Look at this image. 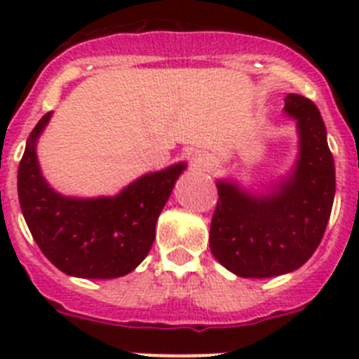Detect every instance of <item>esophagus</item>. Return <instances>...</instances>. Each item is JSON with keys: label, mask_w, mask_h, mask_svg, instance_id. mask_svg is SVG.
I'll use <instances>...</instances> for the list:
<instances>
[{"label": "esophagus", "mask_w": 359, "mask_h": 359, "mask_svg": "<svg viewBox=\"0 0 359 359\" xmlns=\"http://www.w3.org/2000/svg\"><path fill=\"white\" fill-rule=\"evenodd\" d=\"M190 165L194 167V169H208L212 165V158L205 152H194L192 156H190Z\"/></svg>", "instance_id": "obj_1"}]
</instances>
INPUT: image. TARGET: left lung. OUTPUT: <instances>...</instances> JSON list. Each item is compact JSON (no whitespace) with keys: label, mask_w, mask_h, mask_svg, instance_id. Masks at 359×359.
<instances>
[{"label":"left lung","mask_w":359,"mask_h":359,"mask_svg":"<svg viewBox=\"0 0 359 359\" xmlns=\"http://www.w3.org/2000/svg\"><path fill=\"white\" fill-rule=\"evenodd\" d=\"M284 111L297 122L298 156L287 176L253 194L217 180L219 201L210 224V250L231 273L268 278L290 273L318 248L334 201V160L318 107L287 95Z\"/></svg>","instance_id":"8db88e82"}]
</instances>
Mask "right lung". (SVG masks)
Segmentation results:
<instances>
[{"label": "right lung", "instance_id": "add662e5", "mask_svg": "<svg viewBox=\"0 0 359 359\" xmlns=\"http://www.w3.org/2000/svg\"><path fill=\"white\" fill-rule=\"evenodd\" d=\"M52 111L30 133L18 170L21 212L44 257L62 273L79 278H116L147 257L158 215L187 163L144 174L116 196L69 198L48 185L36 145Z\"/></svg>", "mask_w": 359, "mask_h": 359}]
</instances>
